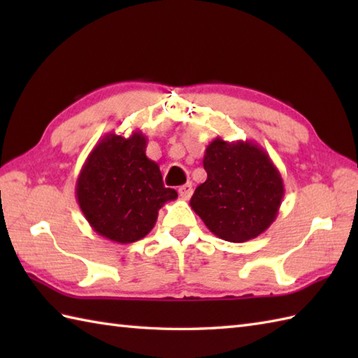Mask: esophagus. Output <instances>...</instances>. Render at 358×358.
I'll return each mask as SVG.
<instances>
[{
	"label": "esophagus",
	"instance_id": "obj_1",
	"mask_svg": "<svg viewBox=\"0 0 358 358\" xmlns=\"http://www.w3.org/2000/svg\"><path fill=\"white\" fill-rule=\"evenodd\" d=\"M178 194H180V196L183 200L191 199V195H192V183H186L183 186H180L178 187Z\"/></svg>",
	"mask_w": 358,
	"mask_h": 358
}]
</instances>
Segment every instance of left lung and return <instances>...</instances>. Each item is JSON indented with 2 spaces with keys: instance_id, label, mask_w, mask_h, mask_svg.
Here are the masks:
<instances>
[{
  "instance_id": "left-lung-1",
  "label": "left lung",
  "mask_w": 358,
  "mask_h": 358,
  "mask_svg": "<svg viewBox=\"0 0 358 358\" xmlns=\"http://www.w3.org/2000/svg\"><path fill=\"white\" fill-rule=\"evenodd\" d=\"M208 178L195 189L191 208L218 238L243 243L277 218L285 185L271 157L254 141L217 136L203 158Z\"/></svg>"
}]
</instances>
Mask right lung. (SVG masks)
Segmentation results:
<instances>
[{"mask_svg":"<svg viewBox=\"0 0 358 358\" xmlns=\"http://www.w3.org/2000/svg\"><path fill=\"white\" fill-rule=\"evenodd\" d=\"M148 138L108 134L86 158L75 187L83 215L101 237L127 245L155 226L158 210L177 199L159 166L146 157Z\"/></svg>","mask_w":358,"mask_h":358,"instance_id":"obj_1","label":"right lung"}]
</instances>
